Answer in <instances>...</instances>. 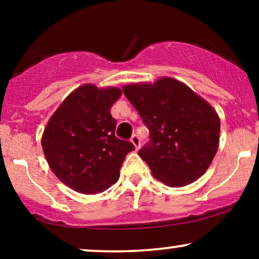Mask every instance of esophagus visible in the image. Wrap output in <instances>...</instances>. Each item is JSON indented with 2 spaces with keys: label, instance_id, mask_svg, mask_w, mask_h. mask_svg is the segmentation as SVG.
I'll use <instances>...</instances> for the list:
<instances>
[{
  "label": "esophagus",
  "instance_id": "1",
  "mask_svg": "<svg viewBox=\"0 0 259 259\" xmlns=\"http://www.w3.org/2000/svg\"><path fill=\"white\" fill-rule=\"evenodd\" d=\"M130 141H132V144L134 145V147H135V150H139L140 145H141V141H140L139 136L138 135H133L132 139H130Z\"/></svg>",
  "mask_w": 259,
  "mask_h": 259
}]
</instances>
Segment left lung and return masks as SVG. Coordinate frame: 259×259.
<instances>
[{
  "instance_id": "1",
  "label": "left lung",
  "mask_w": 259,
  "mask_h": 259,
  "mask_svg": "<svg viewBox=\"0 0 259 259\" xmlns=\"http://www.w3.org/2000/svg\"><path fill=\"white\" fill-rule=\"evenodd\" d=\"M123 92L150 130L139 151L156 179L181 187L202 177L219 145L221 119L206 100L179 80L123 86Z\"/></svg>"
}]
</instances>
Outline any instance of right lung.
<instances>
[{"label": "right lung", "instance_id": "1", "mask_svg": "<svg viewBox=\"0 0 259 259\" xmlns=\"http://www.w3.org/2000/svg\"><path fill=\"white\" fill-rule=\"evenodd\" d=\"M118 88L85 84L70 92L45 127L41 145L51 170L64 185L85 195L103 192L119 179L125 156L135 150L115 138L111 108Z\"/></svg>", "mask_w": 259, "mask_h": 259}]
</instances>
